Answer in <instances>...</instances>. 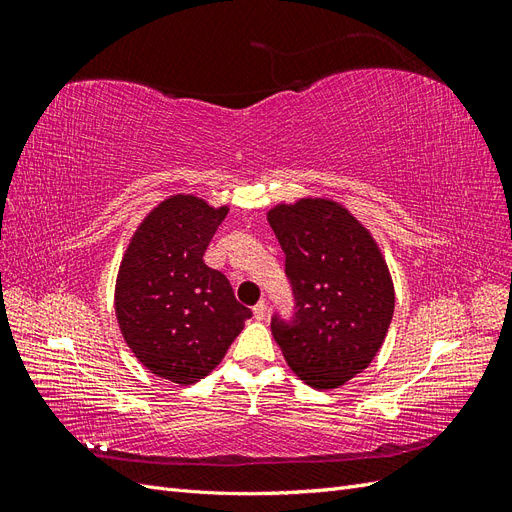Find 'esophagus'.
I'll return each instance as SVG.
<instances>
[{
	"label": "esophagus",
	"mask_w": 512,
	"mask_h": 512,
	"mask_svg": "<svg viewBox=\"0 0 512 512\" xmlns=\"http://www.w3.org/2000/svg\"><path fill=\"white\" fill-rule=\"evenodd\" d=\"M252 312H254V318H256V320H262V318L267 316V303H265V301L256 303V305L252 307Z\"/></svg>",
	"instance_id": "34e87169"
}]
</instances>
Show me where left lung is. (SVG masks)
<instances>
[{
    "label": "left lung",
    "mask_w": 512,
    "mask_h": 512,
    "mask_svg": "<svg viewBox=\"0 0 512 512\" xmlns=\"http://www.w3.org/2000/svg\"><path fill=\"white\" fill-rule=\"evenodd\" d=\"M267 220L286 254L297 299L294 327L271 331L288 367L318 391L369 367L389 333L395 286L374 235L333 198L277 203Z\"/></svg>",
    "instance_id": "left-lung-1"
}]
</instances>
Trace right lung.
Listing matches in <instances>:
<instances>
[{
	"mask_svg": "<svg viewBox=\"0 0 512 512\" xmlns=\"http://www.w3.org/2000/svg\"><path fill=\"white\" fill-rule=\"evenodd\" d=\"M226 213L196 194L164 198L136 226L117 271L123 339L151 374L179 386L209 376L252 316L203 260Z\"/></svg>",
	"mask_w": 512,
	"mask_h": 512,
	"instance_id": "obj_1",
	"label": "right lung"
}]
</instances>
